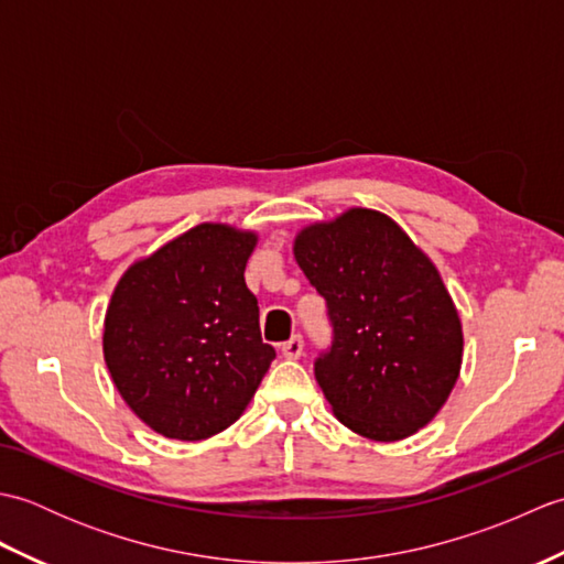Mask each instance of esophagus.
<instances>
[{"label":"esophagus","mask_w":564,"mask_h":564,"mask_svg":"<svg viewBox=\"0 0 564 564\" xmlns=\"http://www.w3.org/2000/svg\"><path fill=\"white\" fill-rule=\"evenodd\" d=\"M303 337L301 334H293V337L285 341V344H281V354L285 356V358H301L303 356Z\"/></svg>","instance_id":"1"}]
</instances>
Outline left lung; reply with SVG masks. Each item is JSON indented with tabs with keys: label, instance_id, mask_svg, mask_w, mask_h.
<instances>
[{
	"label": "left lung",
	"instance_id": "1",
	"mask_svg": "<svg viewBox=\"0 0 564 564\" xmlns=\"http://www.w3.org/2000/svg\"><path fill=\"white\" fill-rule=\"evenodd\" d=\"M293 254L334 327L315 378L344 426L402 441L446 404L463 327L438 269L386 213L349 208L295 235Z\"/></svg>",
	"mask_w": 564,
	"mask_h": 564
}]
</instances>
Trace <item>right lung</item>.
Here are the masks:
<instances>
[{
	"instance_id": "1",
	"label": "right lung",
	"mask_w": 564,
	"mask_h": 564,
	"mask_svg": "<svg viewBox=\"0 0 564 564\" xmlns=\"http://www.w3.org/2000/svg\"><path fill=\"white\" fill-rule=\"evenodd\" d=\"M257 232L200 223L121 275L104 319V361L152 431L200 441L235 424L275 358L245 283Z\"/></svg>"
}]
</instances>
